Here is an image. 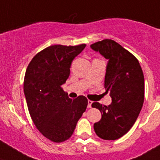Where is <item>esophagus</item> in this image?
Masks as SVG:
<instances>
[{
    "label": "esophagus",
    "instance_id": "esophagus-1",
    "mask_svg": "<svg viewBox=\"0 0 160 160\" xmlns=\"http://www.w3.org/2000/svg\"><path fill=\"white\" fill-rule=\"evenodd\" d=\"M92 101L88 100V108H91V107H92Z\"/></svg>",
    "mask_w": 160,
    "mask_h": 160
}]
</instances>
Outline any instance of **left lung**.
Here are the masks:
<instances>
[{
	"instance_id": "obj_1",
	"label": "left lung",
	"mask_w": 160,
	"mask_h": 160,
	"mask_svg": "<svg viewBox=\"0 0 160 160\" xmlns=\"http://www.w3.org/2000/svg\"><path fill=\"white\" fill-rule=\"evenodd\" d=\"M90 47L108 59L104 86L112 98L109 106L92 104L102 113V119L93 128L102 139L116 140L129 131L142 110L145 94L143 72L136 57L115 41L105 39Z\"/></svg>"
}]
</instances>
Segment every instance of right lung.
Wrapping results in <instances>:
<instances>
[{
    "label": "right lung",
    "instance_id": "right-lung-1",
    "mask_svg": "<svg viewBox=\"0 0 160 160\" xmlns=\"http://www.w3.org/2000/svg\"><path fill=\"white\" fill-rule=\"evenodd\" d=\"M85 46L51 45L35 55L27 68L23 90L28 111L37 129L53 142L72 137L88 106L85 97L69 98L62 88L72 61Z\"/></svg>",
    "mask_w": 160,
    "mask_h": 160
}]
</instances>
